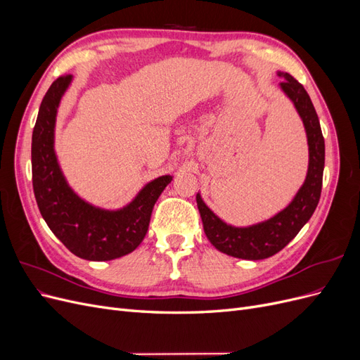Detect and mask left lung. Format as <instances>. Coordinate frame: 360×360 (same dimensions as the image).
<instances>
[{"instance_id":"left-lung-1","label":"left lung","mask_w":360,"mask_h":360,"mask_svg":"<svg viewBox=\"0 0 360 360\" xmlns=\"http://www.w3.org/2000/svg\"><path fill=\"white\" fill-rule=\"evenodd\" d=\"M282 81L279 89L296 108L308 141V171L304 181L291 202L269 219L248 226H234L224 222L197 193V204L204 233L221 252L242 259H264L284 249L307 224L320 201L324 169V138L319 115L311 97L290 73L278 70Z\"/></svg>"}]
</instances>
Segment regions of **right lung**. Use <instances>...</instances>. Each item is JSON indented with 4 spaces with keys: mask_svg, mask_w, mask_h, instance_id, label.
<instances>
[{
    "mask_svg": "<svg viewBox=\"0 0 360 360\" xmlns=\"http://www.w3.org/2000/svg\"><path fill=\"white\" fill-rule=\"evenodd\" d=\"M73 81L60 76L43 97L32 130V188L43 219L76 257L110 261L135 250L144 240L153 207L172 176L148 181L122 209L106 210L82 200L64 177L56 153L58 106Z\"/></svg>",
    "mask_w": 360,
    "mask_h": 360,
    "instance_id": "obj_1",
    "label": "right lung"
}]
</instances>
